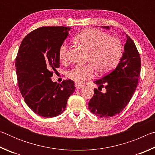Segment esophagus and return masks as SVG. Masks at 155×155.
<instances>
[{"label": "esophagus", "mask_w": 155, "mask_h": 155, "mask_svg": "<svg viewBox=\"0 0 155 155\" xmlns=\"http://www.w3.org/2000/svg\"><path fill=\"white\" fill-rule=\"evenodd\" d=\"M75 87L77 89V90H80V89L82 88L83 87V85H81V84H78V83H76L75 84Z\"/></svg>", "instance_id": "34e87169"}]
</instances>
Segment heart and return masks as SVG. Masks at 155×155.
<instances>
[{
    "instance_id": "heart-1",
    "label": "heart",
    "mask_w": 155,
    "mask_h": 155,
    "mask_svg": "<svg viewBox=\"0 0 155 155\" xmlns=\"http://www.w3.org/2000/svg\"><path fill=\"white\" fill-rule=\"evenodd\" d=\"M74 40L84 48L89 51V64L77 65L66 73V77L77 83H81L93 77L94 68L101 74L109 72L116 66L122 53V46L119 40L110 38L103 31L87 28L78 33ZM68 46L66 42L61 44L59 48V58L63 63L68 60Z\"/></svg>"
}]
</instances>
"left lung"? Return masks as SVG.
Returning a JSON list of instances; mask_svg holds the SVG:
<instances>
[{"instance_id": "1", "label": "left lung", "mask_w": 155, "mask_h": 155, "mask_svg": "<svg viewBox=\"0 0 155 155\" xmlns=\"http://www.w3.org/2000/svg\"><path fill=\"white\" fill-rule=\"evenodd\" d=\"M126 38L124 51L115 69L94 82L98 87L94 89L88 108L98 117H109L120 114L128 104L137 86L141 70L140 55L132 39L127 34ZM103 87L106 90L105 93L101 91Z\"/></svg>"}]
</instances>
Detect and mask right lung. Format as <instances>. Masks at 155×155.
Here are the masks:
<instances>
[{"mask_svg": "<svg viewBox=\"0 0 155 155\" xmlns=\"http://www.w3.org/2000/svg\"><path fill=\"white\" fill-rule=\"evenodd\" d=\"M70 27H43L33 31L20 44L15 67L20 93L28 107L41 117H52L65 110L75 91L74 82H52L53 70L59 67V48Z\"/></svg>", "mask_w": 155, "mask_h": 155, "instance_id": "add662e5", "label": "right lung"}]
</instances>
